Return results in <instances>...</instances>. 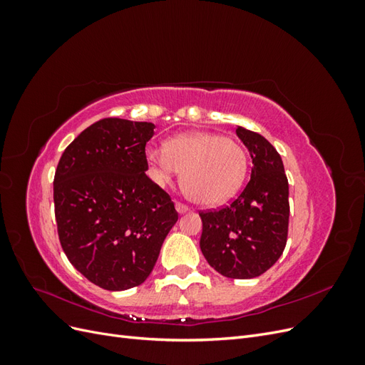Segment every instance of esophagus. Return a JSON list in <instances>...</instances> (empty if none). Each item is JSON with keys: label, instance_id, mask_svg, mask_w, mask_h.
<instances>
[{"label": "esophagus", "instance_id": "esophagus-1", "mask_svg": "<svg viewBox=\"0 0 365 365\" xmlns=\"http://www.w3.org/2000/svg\"><path fill=\"white\" fill-rule=\"evenodd\" d=\"M175 208H176V212H178L180 215H184V213L189 212V207L181 204V202H175Z\"/></svg>", "mask_w": 365, "mask_h": 365}]
</instances>
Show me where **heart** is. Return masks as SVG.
Instances as JSON below:
<instances>
[{"instance_id":"heart-1","label":"heart","mask_w":365,"mask_h":365,"mask_svg":"<svg viewBox=\"0 0 365 365\" xmlns=\"http://www.w3.org/2000/svg\"><path fill=\"white\" fill-rule=\"evenodd\" d=\"M146 157L158 184L170 182L182 170L185 196L207 207L228 201L240 189L248 170L244 148L212 132L176 135L165 143V148L149 146Z\"/></svg>"}]
</instances>
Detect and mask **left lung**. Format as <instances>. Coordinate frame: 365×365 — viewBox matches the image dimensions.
Returning a JSON list of instances; mask_svg holds the SVG:
<instances>
[{
    "label": "left lung",
    "instance_id": "1",
    "mask_svg": "<svg viewBox=\"0 0 365 365\" xmlns=\"http://www.w3.org/2000/svg\"><path fill=\"white\" fill-rule=\"evenodd\" d=\"M236 134L251 155V178L230 205L200 213V247L219 274L254 279L267 272L286 247L289 185L282 157L267 138L242 126Z\"/></svg>",
    "mask_w": 365,
    "mask_h": 365
}]
</instances>
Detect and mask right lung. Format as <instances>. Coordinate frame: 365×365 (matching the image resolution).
<instances>
[{
  "instance_id": "1",
  "label": "right lung",
  "mask_w": 365,
  "mask_h": 365,
  "mask_svg": "<svg viewBox=\"0 0 365 365\" xmlns=\"http://www.w3.org/2000/svg\"><path fill=\"white\" fill-rule=\"evenodd\" d=\"M153 129L148 121L98 120L63 150L54 175L62 250L106 291L145 282L178 220L170 196L146 175Z\"/></svg>"
}]
</instances>
